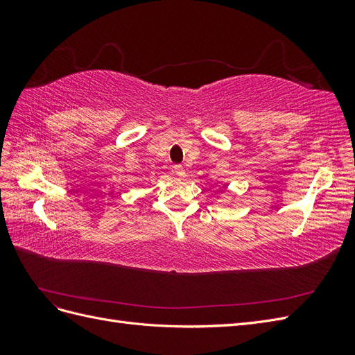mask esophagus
<instances>
[{
	"mask_svg": "<svg viewBox=\"0 0 355 355\" xmlns=\"http://www.w3.org/2000/svg\"><path fill=\"white\" fill-rule=\"evenodd\" d=\"M185 173H187V171H185V168L182 167V166H175V167H173V175H175L176 178H184Z\"/></svg>",
	"mask_w": 355,
	"mask_h": 355,
	"instance_id": "obj_1",
	"label": "esophagus"
}]
</instances>
